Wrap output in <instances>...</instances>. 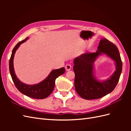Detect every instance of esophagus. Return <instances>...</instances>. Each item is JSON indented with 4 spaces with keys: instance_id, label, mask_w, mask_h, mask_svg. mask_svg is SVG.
Here are the masks:
<instances>
[{
    "instance_id": "34e87169",
    "label": "esophagus",
    "mask_w": 131,
    "mask_h": 131,
    "mask_svg": "<svg viewBox=\"0 0 131 131\" xmlns=\"http://www.w3.org/2000/svg\"><path fill=\"white\" fill-rule=\"evenodd\" d=\"M71 68H72V66H71L70 64H67L66 66V70H67V71L70 70L71 69Z\"/></svg>"
}]
</instances>
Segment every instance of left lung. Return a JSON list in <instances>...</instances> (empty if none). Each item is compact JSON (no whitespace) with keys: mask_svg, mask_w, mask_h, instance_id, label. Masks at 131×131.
I'll return each instance as SVG.
<instances>
[{"mask_svg":"<svg viewBox=\"0 0 131 131\" xmlns=\"http://www.w3.org/2000/svg\"><path fill=\"white\" fill-rule=\"evenodd\" d=\"M102 54H105L115 61L116 70L108 79L98 81L93 73V63ZM74 86L78 94L85 100L100 98L112 92L119 80L122 62L117 47L105 38L101 39L96 52L83 53L74 60Z\"/></svg>","mask_w":131,"mask_h":131,"instance_id":"1","label":"left lung"}]
</instances>
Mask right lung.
I'll use <instances>...</instances> for the list:
<instances>
[{
	"label": "right lung",
	"mask_w": 131,
	"mask_h": 131,
	"mask_svg": "<svg viewBox=\"0 0 131 131\" xmlns=\"http://www.w3.org/2000/svg\"><path fill=\"white\" fill-rule=\"evenodd\" d=\"M27 39L28 38H26L25 40L17 43L12 51V54L9 61V70L10 75L16 88L21 93L28 97L34 99H44L48 97L52 93L54 88L55 80L56 78L64 74L66 69L62 67L61 68L52 70L45 80L37 84L27 85L22 82L17 78L15 73L14 58L16 51L17 50L20 45L25 42Z\"/></svg>",
	"instance_id": "obj_1"
}]
</instances>
